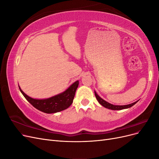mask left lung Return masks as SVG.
<instances>
[{
    "mask_svg": "<svg viewBox=\"0 0 159 159\" xmlns=\"http://www.w3.org/2000/svg\"><path fill=\"white\" fill-rule=\"evenodd\" d=\"M94 92H95V95L96 97V99H97V100L98 101V102L104 107L111 109V110H121V109H127V108H129V107L133 106L134 104L139 102V101H137V102H134L133 103L125 105H115L111 104V103L107 102L106 101H105L102 98H101L97 94V93L95 92V91H94Z\"/></svg>",
    "mask_w": 159,
    "mask_h": 159,
    "instance_id": "8db88e82",
    "label": "left lung"
}]
</instances>
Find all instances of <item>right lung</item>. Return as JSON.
<instances>
[{"label":"right lung","mask_w":159,"mask_h":159,"mask_svg":"<svg viewBox=\"0 0 159 159\" xmlns=\"http://www.w3.org/2000/svg\"><path fill=\"white\" fill-rule=\"evenodd\" d=\"M78 85L79 81L78 80L73 84H71L64 92L53 96L52 98L44 99H33L24 93L20 87H19V89L24 97L36 109L46 113H54L61 111L70 106L73 103L75 91L78 87Z\"/></svg>","instance_id":"right-lung-1"}]
</instances>
